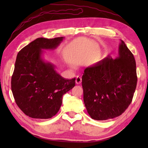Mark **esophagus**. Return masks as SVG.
I'll return each mask as SVG.
<instances>
[{
    "instance_id": "esophagus-1",
    "label": "esophagus",
    "mask_w": 148,
    "mask_h": 148,
    "mask_svg": "<svg viewBox=\"0 0 148 148\" xmlns=\"http://www.w3.org/2000/svg\"><path fill=\"white\" fill-rule=\"evenodd\" d=\"M82 78H81V77H78L77 78H76V80H75L76 84H80V83H82Z\"/></svg>"
}]
</instances>
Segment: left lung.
Returning <instances> with one entry per match:
<instances>
[{"label":"left lung","instance_id":"left-lung-1","mask_svg":"<svg viewBox=\"0 0 148 148\" xmlns=\"http://www.w3.org/2000/svg\"><path fill=\"white\" fill-rule=\"evenodd\" d=\"M136 84L135 59L120 40L115 59L107 56L84 70L83 101L88 113L96 120L119 117L131 104Z\"/></svg>","mask_w":148,"mask_h":148}]
</instances>
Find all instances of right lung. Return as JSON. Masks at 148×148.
<instances>
[{
	"instance_id": "obj_1",
	"label": "right lung",
	"mask_w": 148,
	"mask_h": 148,
	"mask_svg": "<svg viewBox=\"0 0 148 148\" xmlns=\"http://www.w3.org/2000/svg\"><path fill=\"white\" fill-rule=\"evenodd\" d=\"M64 38H37L18 53L12 91L17 106L29 117H52L60 108L62 96L75 86V78L65 79L42 59V49H56Z\"/></svg>"
}]
</instances>
